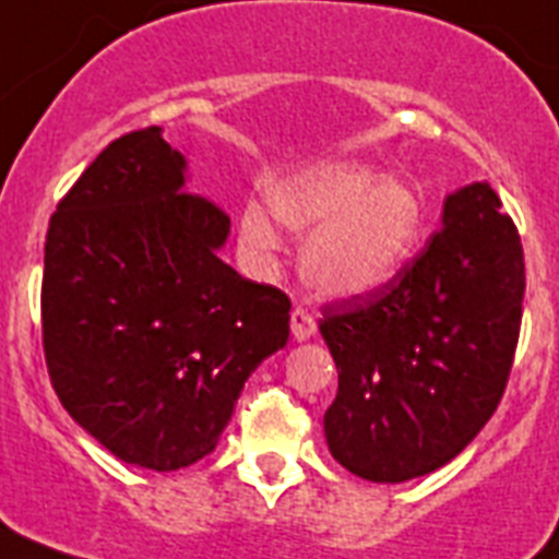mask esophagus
Segmentation results:
<instances>
[{
    "label": "esophagus",
    "instance_id": "1",
    "mask_svg": "<svg viewBox=\"0 0 559 559\" xmlns=\"http://www.w3.org/2000/svg\"><path fill=\"white\" fill-rule=\"evenodd\" d=\"M290 333L296 341H308L316 335V316L308 308L290 310Z\"/></svg>",
    "mask_w": 559,
    "mask_h": 559
}]
</instances>
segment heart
Returning a JSON list of instances; mask_svg holds the SVG:
<instances>
[{
	"mask_svg": "<svg viewBox=\"0 0 559 559\" xmlns=\"http://www.w3.org/2000/svg\"><path fill=\"white\" fill-rule=\"evenodd\" d=\"M274 218L294 231H313L302 251L308 283L330 296H358L386 285L423 235V201L408 181L358 165H316L269 192ZM243 237L274 249L263 210L243 212Z\"/></svg>",
	"mask_w": 559,
	"mask_h": 559,
	"instance_id": "heart-1",
	"label": "heart"
}]
</instances>
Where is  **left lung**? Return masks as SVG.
Here are the masks:
<instances>
[{
  "mask_svg": "<svg viewBox=\"0 0 559 559\" xmlns=\"http://www.w3.org/2000/svg\"><path fill=\"white\" fill-rule=\"evenodd\" d=\"M523 246L490 185L445 201L442 229L386 285L322 308L338 392L324 437L367 481L426 476L471 445L510 380Z\"/></svg>",
  "mask_w": 559,
  "mask_h": 559,
  "instance_id": "1",
  "label": "left lung"
}]
</instances>
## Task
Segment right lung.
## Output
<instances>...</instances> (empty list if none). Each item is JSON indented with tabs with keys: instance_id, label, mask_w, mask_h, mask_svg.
Listing matches in <instances>:
<instances>
[{
	"instance_id": "right-lung-1",
	"label": "right lung",
	"mask_w": 559,
	"mask_h": 559,
	"mask_svg": "<svg viewBox=\"0 0 559 559\" xmlns=\"http://www.w3.org/2000/svg\"><path fill=\"white\" fill-rule=\"evenodd\" d=\"M156 126L122 133L58 201L41 338L61 406L117 459L179 471L215 451L290 299L218 257L229 215L185 187Z\"/></svg>"
}]
</instances>
